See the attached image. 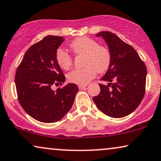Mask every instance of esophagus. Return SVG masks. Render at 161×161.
I'll return each mask as SVG.
<instances>
[{
    "label": "esophagus",
    "mask_w": 161,
    "mask_h": 161,
    "mask_svg": "<svg viewBox=\"0 0 161 161\" xmlns=\"http://www.w3.org/2000/svg\"><path fill=\"white\" fill-rule=\"evenodd\" d=\"M87 86V84H84V85H78V88L80 89H84Z\"/></svg>",
    "instance_id": "34e87169"
}]
</instances>
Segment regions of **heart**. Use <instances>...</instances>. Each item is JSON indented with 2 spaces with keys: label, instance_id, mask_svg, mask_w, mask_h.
<instances>
[{
  "label": "heart",
  "instance_id": "obj_1",
  "mask_svg": "<svg viewBox=\"0 0 161 161\" xmlns=\"http://www.w3.org/2000/svg\"><path fill=\"white\" fill-rule=\"evenodd\" d=\"M70 49L76 55L84 56L81 69L73 70L67 78L71 83L84 85L95 76L96 72L103 73L109 67L111 55L109 51L103 46L89 37H79L73 41L69 45ZM56 60L58 65L67 70L72 65L71 56L64 50L59 49L56 53Z\"/></svg>",
  "mask_w": 161,
  "mask_h": 161
}]
</instances>
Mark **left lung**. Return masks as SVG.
Here are the masks:
<instances>
[{"label":"left lung","mask_w":161,"mask_h":161,"mask_svg":"<svg viewBox=\"0 0 161 161\" xmlns=\"http://www.w3.org/2000/svg\"><path fill=\"white\" fill-rule=\"evenodd\" d=\"M96 36L103 37L107 44L111 63L101 78L108 84H99L101 92L93 101L106 115L124 118L134 112L143 98L147 67L134 48L114 33L103 31Z\"/></svg>","instance_id":"8db88e82"}]
</instances>
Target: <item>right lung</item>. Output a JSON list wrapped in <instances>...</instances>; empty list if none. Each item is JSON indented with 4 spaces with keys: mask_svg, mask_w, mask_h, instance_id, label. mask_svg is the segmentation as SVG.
Segmentation results:
<instances>
[{
    "mask_svg": "<svg viewBox=\"0 0 161 161\" xmlns=\"http://www.w3.org/2000/svg\"><path fill=\"white\" fill-rule=\"evenodd\" d=\"M64 37L48 35L29 48L17 69L14 78L18 101L32 118L54 123L69 111L78 92V86L68 83L56 91L52 86L65 82L66 78L56 60Z\"/></svg>",
    "mask_w": 161,
    "mask_h": 161,
    "instance_id": "obj_1",
    "label": "right lung"
}]
</instances>
